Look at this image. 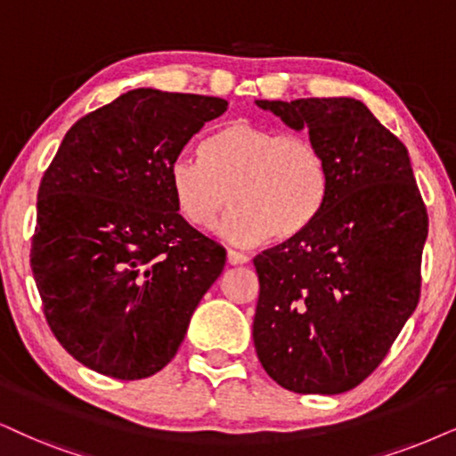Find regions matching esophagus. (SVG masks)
Returning <instances> with one entry per match:
<instances>
[{
    "label": "esophagus",
    "instance_id": "esophagus-1",
    "mask_svg": "<svg viewBox=\"0 0 456 456\" xmlns=\"http://www.w3.org/2000/svg\"><path fill=\"white\" fill-rule=\"evenodd\" d=\"M227 263L229 265H246L248 263V256L241 255V252L227 250Z\"/></svg>",
    "mask_w": 456,
    "mask_h": 456
}]
</instances>
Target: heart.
Returning <instances> with one entry per match:
<instances>
[{"label":"heart","instance_id":"heart-1","mask_svg":"<svg viewBox=\"0 0 456 456\" xmlns=\"http://www.w3.org/2000/svg\"><path fill=\"white\" fill-rule=\"evenodd\" d=\"M201 161L181 155L170 166L178 212L195 229L215 227L240 246L290 241L318 221L328 198V164L318 142L273 126L235 119L206 138Z\"/></svg>","mask_w":456,"mask_h":456}]
</instances>
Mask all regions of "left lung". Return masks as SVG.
<instances>
[{
	"instance_id": "1",
	"label": "left lung",
	"mask_w": 456,
	"mask_h": 456,
	"mask_svg": "<svg viewBox=\"0 0 456 456\" xmlns=\"http://www.w3.org/2000/svg\"><path fill=\"white\" fill-rule=\"evenodd\" d=\"M256 105L307 128L330 178L318 221L255 258L256 355L288 391L343 394L370 377L417 309L428 208L404 142L364 102Z\"/></svg>"
}]
</instances>
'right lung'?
Returning <instances> with one entry per match:
<instances>
[{"label":"right lung","mask_w":456,"mask_h":456,"mask_svg":"<svg viewBox=\"0 0 456 456\" xmlns=\"http://www.w3.org/2000/svg\"><path fill=\"white\" fill-rule=\"evenodd\" d=\"M216 96L130 90L84 115L62 138L37 191L31 269L59 343L122 381L175 357L224 248L178 215L170 166Z\"/></svg>","instance_id":"obj_1"}]
</instances>
